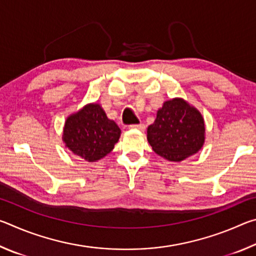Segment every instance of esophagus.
I'll return each instance as SVG.
<instances>
[{
  "label": "esophagus",
  "mask_w": 256,
  "mask_h": 256,
  "mask_svg": "<svg viewBox=\"0 0 256 256\" xmlns=\"http://www.w3.org/2000/svg\"><path fill=\"white\" fill-rule=\"evenodd\" d=\"M128 128L131 130H138V131H144V124H133V125H130Z\"/></svg>",
  "instance_id": "esophagus-1"
}]
</instances>
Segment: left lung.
<instances>
[{"instance_id": "1", "label": "left lung", "mask_w": 256, "mask_h": 256, "mask_svg": "<svg viewBox=\"0 0 256 256\" xmlns=\"http://www.w3.org/2000/svg\"><path fill=\"white\" fill-rule=\"evenodd\" d=\"M152 150L168 162H180L198 154L206 141L204 118L183 98L166 100L146 130Z\"/></svg>"}]
</instances>
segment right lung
I'll use <instances>...</instances> for the list:
<instances>
[{"label":"right lung","instance_id":"right-lung-1","mask_svg":"<svg viewBox=\"0 0 256 256\" xmlns=\"http://www.w3.org/2000/svg\"><path fill=\"white\" fill-rule=\"evenodd\" d=\"M120 136L118 124L107 118L99 104L92 102L68 116L62 140L72 154L94 162L114 149Z\"/></svg>","mask_w":256,"mask_h":256}]
</instances>
